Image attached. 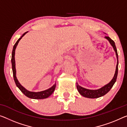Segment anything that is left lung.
Returning <instances> with one entry per match:
<instances>
[{"label": "left lung", "mask_w": 127, "mask_h": 127, "mask_svg": "<svg viewBox=\"0 0 127 127\" xmlns=\"http://www.w3.org/2000/svg\"><path fill=\"white\" fill-rule=\"evenodd\" d=\"M106 38L107 40L108 41L110 44L111 45V46H112L113 48H114V51L115 52L116 58H117V64L116 66V70H115V74L112 80L109 82L107 83V85H104V86H103L101 88L97 89V90H90L87 89H85L84 87L78 85V83L77 82V88L78 92L80 94L82 95L83 96L88 97V98H97V97H101L104 96V95H106L107 93H108V91L110 90L112 88L113 86L115 83L117 79V76H118V52H117V49L115 46V42L113 41L112 39L109 37L108 36H106L104 37Z\"/></svg>", "instance_id": "obj_1"}]
</instances>
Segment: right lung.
<instances>
[{
    "label": "right lung",
    "instance_id": "right-lung-1",
    "mask_svg": "<svg viewBox=\"0 0 127 127\" xmlns=\"http://www.w3.org/2000/svg\"><path fill=\"white\" fill-rule=\"evenodd\" d=\"M28 32H25L22 36H21L20 38L18 39V40L17 41L16 43L14 45L13 48L12 52V58H11V63H12V72H13V79H14L15 82L16 83V86L20 89V90L22 92L25 96L30 97L31 99H45L47 98L49 96H50L54 92V90L56 88V83H55L51 87H50L49 89L45 90L40 91V92H33V91H30L27 90L19 82L18 80L17 79L16 77V66H15V49L17 46L19 42L20 41V40L24 35L27 33Z\"/></svg>",
    "mask_w": 127,
    "mask_h": 127
}]
</instances>
